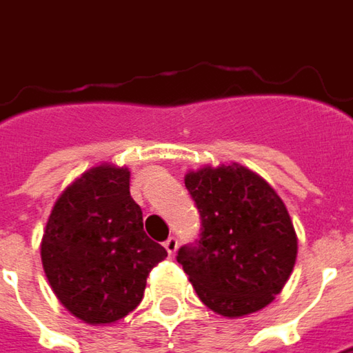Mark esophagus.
<instances>
[{
  "mask_svg": "<svg viewBox=\"0 0 353 353\" xmlns=\"http://www.w3.org/2000/svg\"><path fill=\"white\" fill-rule=\"evenodd\" d=\"M165 248H167L169 256H172V254L176 252V248H179V239H176V237L167 239V241H165Z\"/></svg>",
  "mask_w": 353,
  "mask_h": 353,
  "instance_id": "esophagus-1",
  "label": "esophagus"
}]
</instances>
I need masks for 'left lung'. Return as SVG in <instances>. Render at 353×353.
I'll use <instances>...</instances> for the list:
<instances>
[{
    "mask_svg": "<svg viewBox=\"0 0 353 353\" xmlns=\"http://www.w3.org/2000/svg\"><path fill=\"white\" fill-rule=\"evenodd\" d=\"M184 184L202 227L176 260L198 297L231 319L260 311L281 292L297 256L280 196L241 165L188 172Z\"/></svg>",
    "mask_w": 353,
    "mask_h": 353,
    "instance_id": "obj_1",
    "label": "left lung"
}]
</instances>
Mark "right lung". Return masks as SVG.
I'll list each match as a JSON object with an SVG mask.
<instances>
[{
  "label": "right lung",
  "mask_w": 353,
  "mask_h": 353,
  "mask_svg": "<svg viewBox=\"0 0 353 353\" xmlns=\"http://www.w3.org/2000/svg\"><path fill=\"white\" fill-rule=\"evenodd\" d=\"M42 266L61 305L91 325L124 319L143 299L149 272L167 250L143 231L130 171L93 167L70 184L50 214Z\"/></svg>",
  "instance_id": "right-lung-1"
}]
</instances>
